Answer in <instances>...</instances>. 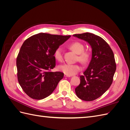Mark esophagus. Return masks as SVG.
Returning <instances> with one entry per match:
<instances>
[{
    "label": "esophagus",
    "instance_id": "1",
    "mask_svg": "<svg viewBox=\"0 0 130 130\" xmlns=\"http://www.w3.org/2000/svg\"><path fill=\"white\" fill-rule=\"evenodd\" d=\"M64 76L65 77H70V76H68V75H66V74L64 75Z\"/></svg>",
    "mask_w": 130,
    "mask_h": 130
}]
</instances>
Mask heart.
I'll return each mask as SVG.
<instances>
[{"instance_id": "b5f03b06", "label": "heart", "mask_w": 130, "mask_h": 130, "mask_svg": "<svg viewBox=\"0 0 130 130\" xmlns=\"http://www.w3.org/2000/svg\"><path fill=\"white\" fill-rule=\"evenodd\" d=\"M70 49L73 52L78 55V59L83 63H87L90 58V54L87 51H84L85 47L83 44L78 42H75L69 45ZM54 57L56 60L61 61L63 59L62 50L61 48H57L54 52ZM81 66L78 64H72L64 63L61 64L58 67V69L68 76L76 74L81 70Z\"/></svg>"}]
</instances>
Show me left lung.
<instances>
[{"label": "left lung", "mask_w": 130, "mask_h": 130, "mask_svg": "<svg viewBox=\"0 0 130 130\" xmlns=\"http://www.w3.org/2000/svg\"><path fill=\"white\" fill-rule=\"evenodd\" d=\"M74 37L87 42L91 46L92 58L88 68L80 76V84L75 89L80 99H98L110 87L116 70L114 54L103 38L93 34H75Z\"/></svg>", "instance_id": "left-lung-1"}]
</instances>
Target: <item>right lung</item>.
<instances>
[{"instance_id":"add662e5","label":"right lung","mask_w":130,"mask_h":130,"mask_svg":"<svg viewBox=\"0 0 130 130\" xmlns=\"http://www.w3.org/2000/svg\"><path fill=\"white\" fill-rule=\"evenodd\" d=\"M70 37V35L39 33L23 43L16 61L17 77L19 85L29 96L43 99L55 89L64 74L50 72L56 66L54 52Z\"/></svg>"}]
</instances>
